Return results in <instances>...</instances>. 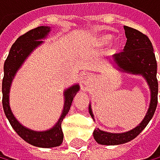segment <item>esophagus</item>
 I'll list each match as a JSON object with an SVG mask.
<instances>
[{
  "instance_id": "esophagus-1",
  "label": "esophagus",
  "mask_w": 160,
  "mask_h": 160,
  "mask_svg": "<svg viewBox=\"0 0 160 160\" xmlns=\"http://www.w3.org/2000/svg\"><path fill=\"white\" fill-rule=\"evenodd\" d=\"M92 79H93V77L91 76V75H85V77H84V79H83V84H85V85H87L88 83H90L91 81H92Z\"/></svg>"
}]
</instances>
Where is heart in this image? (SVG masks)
I'll return each instance as SVG.
<instances>
[{"instance_id": "1", "label": "heart", "mask_w": 160, "mask_h": 160, "mask_svg": "<svg viewBox=\"0 0 160 160\" xmlns=\"http://www.w3.org/2000/svg\"><path fill=\"white\" fill-rule=\"evenodd\" d=\"M112 40V36L111 35H108V34H106V35H101V36L98 38V40H97V42H98V44L99 45H106V44H108L110 41ZM117 49V46L116 45H114L113 47H112V50H116Z\"/></svg>"}]
</instances>
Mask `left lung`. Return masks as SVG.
<instances>
[{"mask_svg":"<svg viewBox=\"0 0 160 160\" xmlns=\"http://www.w3.org/2000/svg\"><path fill=\"white\" fill-rule=\"evenodd\" d=\"M124 31L127 38L126 44L122 52L114 54L112 56L111 62L114 63L119 71L129 74L141 75L146 80L150 89V103L143 120L139 123V125L131 130L123 133H110L96 128L93 132L94 139L99 144L103 145H118L134 139L148 124L157 106V64L152 44L146 35L135 29L124 26ZM89 113L92 118H94L91 105H89Z\"/></svg>","mask_w":160,"mask_h":160,"instance_id":"left-lung-1","label":"left lung"}]
</instances>
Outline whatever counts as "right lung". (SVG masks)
Returning <instances> with one entry per match:
<instances>
[{
  "label": "right lung",
  "instance_id": "obj_1",
  "mask_svg": "<svg viewBox=\"0 0 160 160\" xmlns=\"http://www.w3.org/2000/svg\"><path fill=\"white\" fill-rule=\"evenodd\" d=\"M51 31V28L48 26H41V27L35 28L30 30L29 32L20 36L16 42L13 44L9 55L7 57V60L4 64V78L3 84H2V92H3V108L6 114V117L14 130L22 137L25 141H27L30 144L38 147H55L59 146L63 141V131L61 128V124L63 119L65 118L67 113L69 112L72 101H73L74 96L78 92L80 87L78 84L69 87L64 92V108L63 112L59 118L58 122L52 128L46 131H35L31 130L27 127L23 126L12 112L9 102V93L12 81L20 69V67L23 65L25 60L38 46L43 43L42 39H45L49 32Z\"/></svg>",
  "mask_w": 160,
  "mask_h": 160
}]
</instances>
